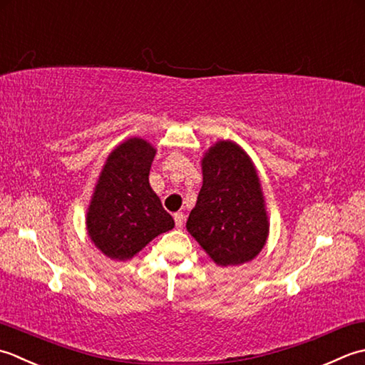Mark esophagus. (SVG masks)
<instances>
[{
  "mask_svg": "<svg viewBox=\"0 0 365 365\" xmlns=\"http://www.w3.org/2000/svg\"><path fill=\"white\" fill-rule=\"evenodd\" d=\"M173 217H175V224H176V227H178V228H181V227H182V224H184V214H182V212H176V214L173 215Z\"/></svg>",
  "mask_w": 365,
  "mask_h": 365,
  "instance_id": "1",
  "label": "esophagus"
}]
</instances>
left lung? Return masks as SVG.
Returning <instances> with one entry per match:
<instances>
[{
	"label": "left lung",
	"mask_w": 365,
	"mask_h": 365,
	"mask_svg": "<svg viewBox=\"0 0 365 365\" xmlns=\"http://www.w3.org/2000/svg\"><path fill=\"white\" fill-rule=\"evenodd\" d=\"M202 167L203 185L185 227L217 264L250 262L269 232L254 163L233 141H219Z\"/></svg>",
	"instance_id": "left-lung-1"
}]
</instances>
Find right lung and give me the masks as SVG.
Instances as JSON below:
<instances>
[{
  "label": "right lung",
  "instance_id": "right-lung-1",
  "mask_svg": "<svg viewBox=\"0 0 365 365\" xmlns=\"http://www.w3.org/2000/svg\"><path fill=\"white\" fill-rule=\"evenodd\" d=\"M155 150L141 138L124 141L108 155L88 210V235L115 259H128L175 227L150 187Z\"/></svg>",
  "mask_w": 365,
  "mask_h": 365
}]
</instances>
